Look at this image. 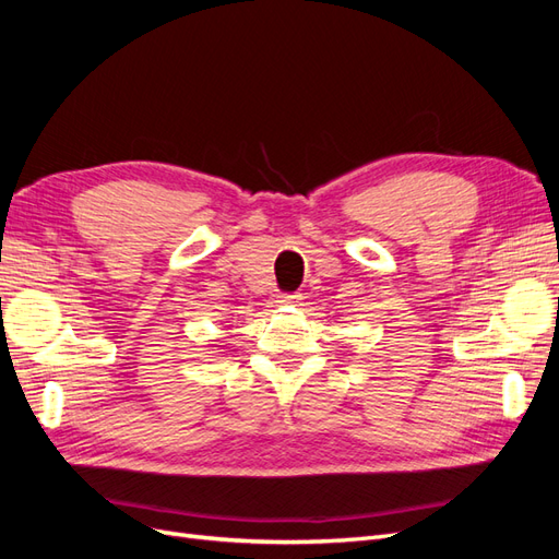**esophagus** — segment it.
Returning a JSON list of instances; mask_svg holds the SVG:
<instances>
[{
    "label": "esophagus",
    "mask_w": 559,
    "mask_h": 559,
    "mask_svg": "<svg viewBox=\"0 0 559 559\" xmlns=\"http://www.w3.org/2000/svg\"><path fill=\"white\" fill-rule=\"evenodd\" d=\"M277 298H280V302H298L300 300L298 294H280Z\"/></svg>",
    "instance_id": "esophagus-1"
}]
</instances>
